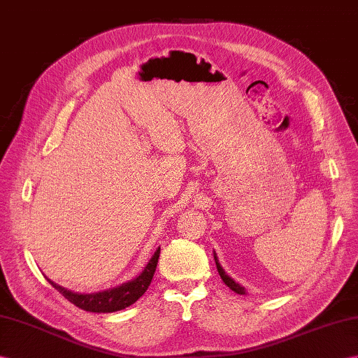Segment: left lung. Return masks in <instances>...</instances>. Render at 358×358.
I'll return each mask as SVG.
<instances>
[{
    "label": "left lung",
    "mask_w": 358,
    "mask_h": 358,
    "mask_svg": "<svg viewBox=\"0 0 358 358\" xmlns=\"http://www.w3.org/2000/svg\"><path fill=\"white\" fill-rule=\"evenodd\" d=\"M213 257H215V264H217V270H218V273H220V276H221V279H222V282L224 284H226L231 292H235V293H238V294H245V289H244V287L243 285H239L238 282H235L234 279H231L229 274L222 270V267L220 265V262H218V257H217V253L213 252Z\"/></svg>",
    "instance_id": "1"
}]
</instances>
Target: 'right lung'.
<instances>
[{
    "instance_id": "right-lung-1",
    "label": "right lung",
    "mask_w": 358,
    "mask_h": 358,
    "mask_svg": "<svg viewBox=\"0 0 358 358\" xmlns=\"http://www.w3.org/2000/svg\"><path fill=\"white\" fill-rule=\"evenodd\" d=\"M159 256H160V247L157 248V252L154 253L151 259H149L146 267L137 278H134L129 282H124V284L119 287L105 289V292H99V293H91V294L74 293V292H70V289L55 284L53 280L50 279L47 280L53 285V288H56L57 292L66 299V301H70L73 305H76L80 310L90 311V313H114V311H120L123 308H127V306L137 302L138 299L145 294V292L154 278L157 262H159Z\"/></svg>"
}]
</instances>
